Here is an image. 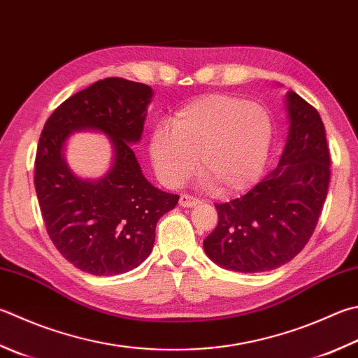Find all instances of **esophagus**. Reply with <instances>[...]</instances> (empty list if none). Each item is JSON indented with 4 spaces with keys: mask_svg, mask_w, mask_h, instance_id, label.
I'll return each instance as SVG.
<instances>
[{
    "mask_svg": "<svg viewBox=\"0 0 358 358\" xmlns=\"http://www.w3.org/2000/svg\"><path fill=\"white\" fill-rule=\"evenodd\" d=\"M179 204L182 207H193V206L199 204V199L193 198V196H188V194H185V193H182L180 198H179Z\"/></svg>",
    "mask_w": 358,
    "mask_h": 358,
    "instance_id": "1",
    "label": "esophagus"
}]
</instances>
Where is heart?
I'll list each match as a JSON object with an SVG mask.
<instances>
[{
	"instance_id": "heart-1",
	"label": "heart",
	"mask_w": 358,
	"mask_h": 358,
	"mask_svg": "<svg viewBox=\"0 0 358 358\" xmlns=\"http://www.w3.org/2000/svg\"><path fill=\"white\" fill-rule=\"evenodd\" d=\"M274 140L265 107L229 95L202 96L152 132L150 156L159 178L179 185L198 159L201 178L213 193H240L259 180Z\"/></svg>"
}]
</instances>
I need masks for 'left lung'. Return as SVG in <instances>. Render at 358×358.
Here are the masks:
<instances>
[{"instance_id":"left-lung-1","label":"left lung","mask_w":358,"mask_h":358,"mask_svg":"<svg viewBox=\"0 0 358 358\" xmlns=\"http://www.w3.org/2000/svg\"><path fill=\"white\" fill-rule=\"evenodd\" d=\"M288 136L279 165L251 192L217 204L218 224L204 252L218 266L245 274L271 271L312 237L327 198L330 156L320 113L285 93Z\"/></svg>"}]
</instances>
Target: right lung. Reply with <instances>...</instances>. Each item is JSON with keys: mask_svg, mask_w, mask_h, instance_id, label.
Returning a JSON list of instances; mask_svg holds the SVG:
<instances>
[{"mask_svg": "<svg viewBox=\"0 0 358 358\" xmlns=\"http://www.w3.org/2000/svg\"><path fill=\"white\" fill-rule=\"evenodd\" d=\"M154 92L150 85L106 78L64 101L38 140L34 185L46 231L57 251L80 271L115 275L131 271L152 251L157 221L179 196L154 187L132 151ZM110 138L113 162L96 180L74 173L64 157L74 131Z\"/></svg>", "mask_w": 358, "mask_h": 358, "instance_id": "right-lung-1", "label": "right lung"}]
</instances>
